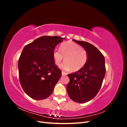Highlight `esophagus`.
<instances>
[{
	"label": "esophagus",
	"instance_id": "esophagus-1",
	"mask_svg": "<svg viewBox=\"0 0 127 127\" xmlns=\"http://www.w3.org/2000/svg\"><path fill=\"white\" fill-rule=\"evenodd\" d=\"M61 74H62L63 76H65V75H67V73L65 72L64 71H62V72H61Z\"/></svg>",
	"mask_w": 127,
	"mask_h": 127
}]
</instances>
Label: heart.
I'll return each mask as SVG.
<instances>
[{
	"mask_svg": "<svg viewBox=\"0 0 127 127\" xmlns=\"http://www.w3.org/2000/svg\"><path fill=\"white\" fill-rule=\"evenodd\" d=\"M53 57L55 64L59 66L64 59L65 62L61 65V68L64 70L72 69L77 71L86 64L88 54L86 50L74 42L68 41L61 45V50L55 49L53 51Z\"/></svg>",
	"mask_w": 127,
	"mask_h": 127,
	"instance_id": "1",
	"label": "heart"
}]
</instances>
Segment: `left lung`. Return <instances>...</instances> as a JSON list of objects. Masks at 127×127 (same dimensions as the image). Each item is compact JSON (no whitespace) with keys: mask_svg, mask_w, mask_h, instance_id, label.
Segmentation results:
<instances>
[{"mask_svg":"<svg viewBox=\"0 0 127 127\" xmlns=\"http://www.w3.org/2000/svg\"><path fill=\"white\" fill-rule=\"evenodd\" d=\"M87 52V63L82 69L68 74L67 93L74 102L83 103L93 99L98 93L105 77V58L95 46L87 42L73 40Z\"/></svg>","mask_w":127,"mask_h":127,"instance_id":"1","label":"left lung"}]
</instances>
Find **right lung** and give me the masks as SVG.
<instances>
[{"instance_id":"right-lung-1","label":"right lung","mask_w":127,"mask_h":127,"mask_svg":"<svg viewBox=\"0 0 127 127\" xmlns=\"http://www.w3.org/2000/svg\"><path fill=\"white\" fill-rule=\"evenodd\" d=\"M64 38L42 36L25 46L18 62L19 79L25 93L36 100L48 98L61 76L53 51Z\"/></svg>"}]
</instances>
